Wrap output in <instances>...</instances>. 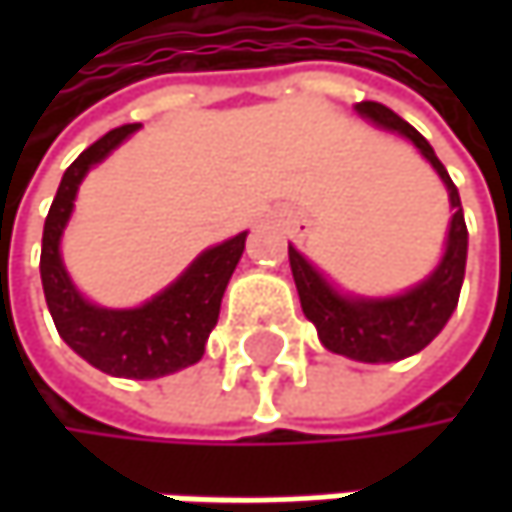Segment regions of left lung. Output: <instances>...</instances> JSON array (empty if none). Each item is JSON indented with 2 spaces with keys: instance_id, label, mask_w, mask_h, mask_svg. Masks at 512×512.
I'll list each match as a JSON object with an SVG mask.
<instances>
[{
  "instance_id": "8db88e82",
  "label": "left lung",
  "mask_w": 512,
  "mask_h": 512,
  "mask_svg": "<svg viewBox=\"0 0 512 512\" xmlns=\"http://www.w3.org/2000/svg\"><path fill=\"white\" fill-rule=\"evenodd\" d=\"M358 115L370 118L373 124L394 130L406 136L421 154L430 159V165L439 171V177L448 186L454 219L448 231V249L439 263V269L418 284L415 290L394 296V299H347L338 290L329 287V281L299 255L293 246L287 249L293 281L299 290V302L305 317L317 326V335L326 350L338 356L356 358V361H397V358L421 353L451 320L457 302H460L462 275H465V252H468V231L462 219L460 192L439 162L430 142L406 124L400 115H394L388 106L364 100L356 106Z\"/></svg>"
}]
</instances>
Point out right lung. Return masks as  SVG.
Listing matches in <instances>:
<instances>
[{
	"label": "right lung",
	"mask_w": 512,
	"mask_h": 512,
	"mask_svg": "<svg viewBox=\"0 0 512 512\" xmlns=\"http://www.w3.org/2000/svg\"><path fill=\"white\" fill-rule=\"evenodd\" d=\"M139 124H124L109 130L91 148L73 159L64 171L47 222L41 246V281L50 305L52 323L64 344L94 364L103 373L124 379H156L180 367L195 364L204 356V344L219 320L222 296L246 249V234L207 249L168 290L154 296L148 305L133 311H109L85 302L58 257V240L73 210L76 189L88 168L118 148Z\"/></svg>",
	"instance_id": "obj_1"
}]
</instances>
